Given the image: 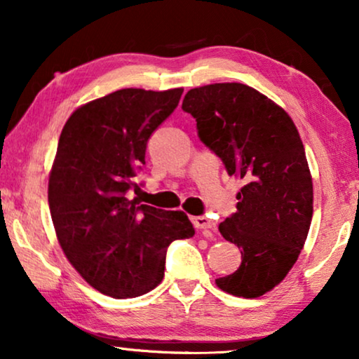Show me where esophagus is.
Segmentation results:
<instances>
[{
    "label": "esophagus",
    "mask_w": 359,
    "mask_h": 359,
    "mask_svg": "<svg viewBox=\"0 0 359 359\" xmlns=\"http://www.w3.org/2000/svg\"><path fill=\"white\" fill-rule=\"evenodd\" d=\"M194 227L199 229V230H205V229H214V222L210 219L205 217V215H198V217H193Z\"/></svg>",
    "instance_id": "34e87169"
}]
</instances>
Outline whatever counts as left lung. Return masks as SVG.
<instances>
[{"label": "left lung", "instance_id": "1", "mask_svg": "<svg viewBox=\"0 0 359 359\" xmlns=\"http://www.w3.org/2000/svg\"><path fill=\"white\" fill-rule=\"evenodd\" d=\"M183 111L227 173L243 181L237 212L219 225L242 263L215 284L237 297L263 296L291 271L311 229L312 175L297 127L281 106L243 83L193 88Z\"/></svg>", "mask_w": 359, "mask_h": 359}]
</instances>
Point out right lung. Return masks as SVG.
Masks as SVG:
<instances>
[{"label":"right lung","mask_w":359,"mask_h":359,"mask_svg":"<svg viewBox=\"0 0 359 359\" xmlns=\"http://www.w3.org/2000/svg\"><path fill=\"white\" fill-rule=\"evenodd\" d=\"M183 88H124L86 102L63 126L48 175V208L58 243L85 281L114 299L158 286L173 240L194 227L183 210L127 198L145 165L147 140L178 106Z\"/></svg>","instance_id":"1"}]
</instances>
